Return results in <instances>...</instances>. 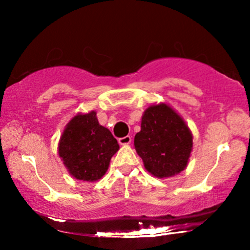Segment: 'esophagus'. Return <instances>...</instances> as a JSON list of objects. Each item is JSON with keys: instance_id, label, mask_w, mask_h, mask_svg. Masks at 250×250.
Masks as SVG:
<instances>
[{"instance_id": "esophagus-1", "label": "esophagus", "mask_w": 250, "mask_h": 250, "mask_svg": "<svg viewBox=\"0 0 250 250\" xmlns=\"http://www.w3.org/2000/svg\"><path fill=\"white\" fill-rule=\"evenodd\" d=\"M130 142H131L130 136H125V137H121V139H119V143L121 146H128Z\"/></svg>"}]
</instances>
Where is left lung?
Segmentation results:
<instances>
[{
	"mask_svg": "<svg viewBox=\"0 0 250 250\" xmlns=\"http://www.w3.org/2000/svg\"><path fill=\"white\" fill-rule=\"evenodd\" d=\"M134 146L149 173L160 179L171 177L187 167L193 135L170 105L160 103L145 110Z\"/></svg>",
	"mask_w": 250,
	"mask_h": 250,
	"instance_id": "8db88e82",
	"label": "left lung"
}]
</instances>
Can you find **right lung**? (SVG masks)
<instances>
[{
    "instance_id": "1",
    "label": "right lung",
    "mask_w": 250,
    "mask_h": 250,
    "mask_svg": "<svg viewBox=\"0 0 250 250\" xmlns=\"http://www.w3.org/2000/svg\"><path fill=\"white\" fill-rule=\"evenodd\" d=\"M119 149L116 139L100 125L94 110L74 116L59 142V155L69 174L87 182L101 179Z\"/></svg>"
}]
</instances>
